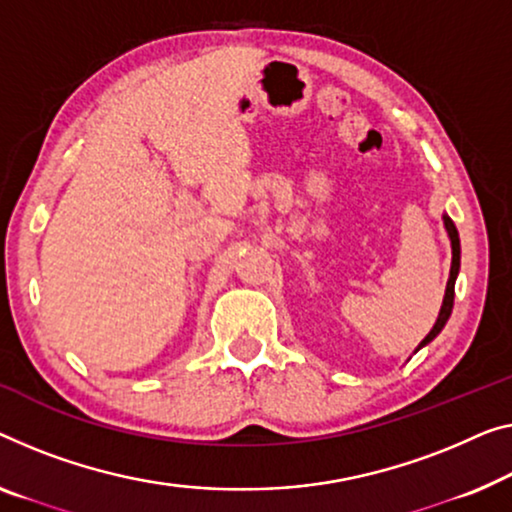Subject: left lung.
<instances>
[{
  "label": "left lung",
  "mask_w": 512,
  "mask_h": 512,
  "mask_svg": "<svg viewBox=\"0 0 512 512\" xmlns=\"http://www.w3.org/2000/svg\"><path fill=\"white\" fill-rule=\"evenodd\" d=\"M444 227L448 232V239H451V253H453V259H451V276H448V282H446V294H444V303H441V310H439V317L437 322H434V326L430 329V333L425 335L421 345H418V349L430 345V342L437 338V335L441 333V329H444L448 317H451L453 312V299H455V280H457V273H460V234H457L455 230V223L451 218L446 216L444 213ZM416 349V352H418Z\"/></svg>",
  "instance_id": "1"
}]
</instances>
